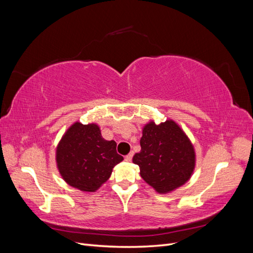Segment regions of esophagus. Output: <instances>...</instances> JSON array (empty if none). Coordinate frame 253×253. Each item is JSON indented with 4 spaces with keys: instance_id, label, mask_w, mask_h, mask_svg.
Wrapping results in <instances>:
<instances>
[{
    "instance_id": "34e87169",
    "label": "esophagus",
    "mask_w": 253,
    "mask_h": 253,
    "mask_svg": "<svg viewBox=\"0 0 253 253\" xmlns=\"http://www.w3.org/2000/svg\"><path fill=\"white\" fill-rule=\"evenodd\" d=\"M133 155H134V152L128 153V154L126 156V162H131L132 158H133Z\"/></svg>"
}]
</instances>
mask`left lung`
<instances>
[{"label":"left lung","mask_w":253,"mask_h":253,"mask_svg":"<svg viewBox=\"0 0 253 253\" xmlns=\"http://www.w3.org/2000/svg\"><path fill=\"white\" fill-rule=\"evenodd\" d=\"M141 150L133 157L145 182L159 193L182 186L192 175L195 153L181 128L172 120L143 127Z\"/></svg>","instance_id":"1"}]
</instances>
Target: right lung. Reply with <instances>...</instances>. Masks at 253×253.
Returning <instances> with one entry per match:
<instances>
[{"label":"right lung","instance_id":"add662e5","mask_svg":"<svg viewBox=\"0 0 253 253\" xmlns=\"http://www.w3.org/2000/svg\"><path fill=\"white\" fill-rule=\"evenodd\" d=\"M116 145L114 140L102 138L97 125L76 122L58 145L60 174L70 186L94 192L110 178L113 168L124 160Z\"/></svg>","mask_w":253,"mask_h":253}]
</instances>
